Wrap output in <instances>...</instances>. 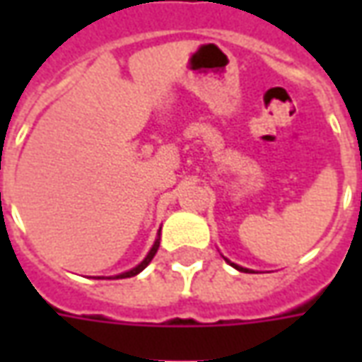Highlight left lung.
Masks as SVG:
<instances>
[{
    "label": "left lung",
    "instance_id": "left-lung-1",
    "mask_svg": "<svg viewBox=\"0 0 362 362\" xmlns=\"http://www.w3.org/2000/svg\"><path fill=\"white\" fill-rule=\"evenodd\" d=\"M228 264H230V262H228ZM230 266L236 267V269H238V272H248V269H246V267H238V266H236V264H230Z\"/></svg>",
    "mask_w": 362,
    "mask_h": 362
}]
</instances>
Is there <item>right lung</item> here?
I'll return each mask as SVG.
<instances>
[{"label":"right lung","instance_id":"add662e5","mask_svg":"<svg viewBox=\"0 0 362 362\" xmlns=\"http://www.w3.org/2000/svg\"><path fill=\"white\" fill-rule=\"evenodd\" d=\"M158 240H160V236H158L157 240H155V244H153V248H151V252H149V254H147V258L143 259V262H141V264H139V266L134 267V269H129V272L122 273V275H116L114 279H126V277H134V275H137V273H139V272H143L145 267L149 266L151 259L155 258V254H157V250H158ZM98 279H100V277H98Z\"/></svg>","mask_w":362,"mask_h":362}]
</instances>
